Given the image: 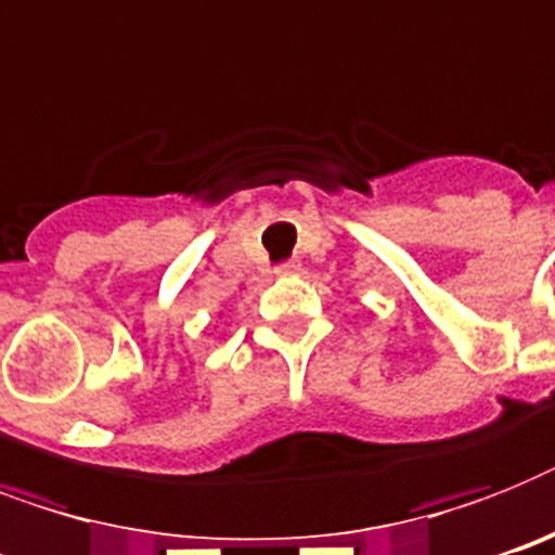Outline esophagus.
Wrapping results in <instances>:
<instances>
[{"mask_svg": "<svg viewBox=\"0 0 555 555\" xmlns=\"http://www.w3.org/2000/svg\"><path fill=\"white\" fill-rule=\"evenodd\" d=\"M297 269H300V263H297V260H283V263H278V267H274V272L281 274V278H286V274H295Z\"/></svg>", "mask_w": 555, "mask_h": 555, "instance_id": "1", "label": "esophagus"}]
</instances>
